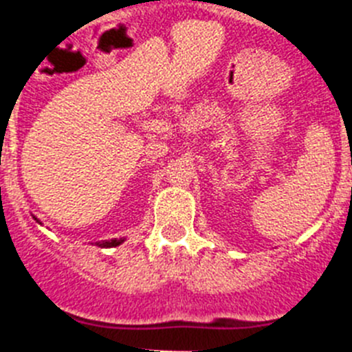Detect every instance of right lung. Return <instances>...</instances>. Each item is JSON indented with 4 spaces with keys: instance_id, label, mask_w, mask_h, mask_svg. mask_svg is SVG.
I'll use <instances>...</instances> for the list:
<instances>
[{
    "instance_id": "add662e5",
    "label": "right lung",
    "mask_w": 352,
    "mask_h": 352,
    "mask_svg": "<svg viewBox=\"0 0 352 352\" xmlns=\"http://www.w3.org/2000/svg\"><path fill=\"white\" fill-rule=\"evenodd\" d=\"M123 241H125V239H109V241H98V247H102V248H113V247H118V245H121L123 243Z\"/></svg>"
}]
</instances>
